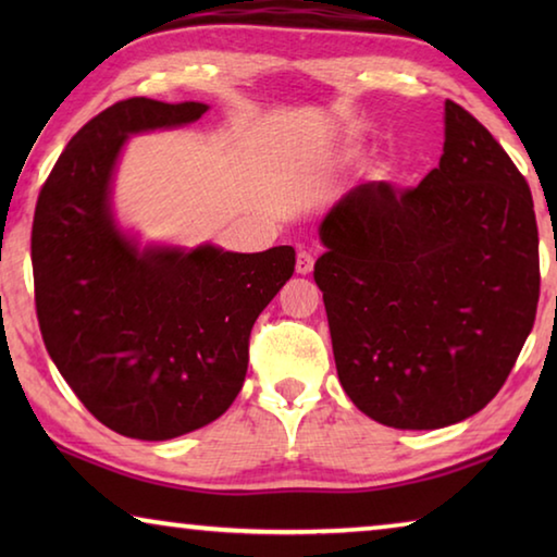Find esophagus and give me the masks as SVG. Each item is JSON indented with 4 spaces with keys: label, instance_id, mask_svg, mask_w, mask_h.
I'll list each match as a JSON object with an SVG mask.
<instances>
[{
    "label": "esophagus",
    "instance_id": "34e87169",
    "mask_svg": "<svg viewBox=\"0 0 557 557\" xmlns=\"http://www.w3.org/2000/svg\"><path fill=\"white\" fill-rule=\"evenodd\" d=\"M312 270H314L312 250H299L297 252V272H299V275H309Z\"/></svg>",
    "mask_w": 557,
    "mask_h": 557
}]
</instances>
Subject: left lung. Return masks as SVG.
<instances>
[{"label":"left lung","instance_id":"obj_1","mask_svg":"<svg viewBox=\"0 0 557 557\" xmlns=\"http://www.w3.org/2000/svg\"><path fill=\"white\" fill-rule=\"evenodd\" d=\"M336 373L398 430L455 425L502 391L541 295L533 196L474 115L445 102L440 166L412 188L356 186L319 225Z\"/></svg>","mask_w":557,"mask_h":557}]
</instances>
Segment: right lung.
<instances>
[{
  "instance_id": "1",
  "label": "right lung",
  "mask_w": 557,
  "mask_h": 557,
  "mask_svg": "<svg viewBox=\"0 0 557 557\" xmlns=\"http://www.w3.org/2000/svg\"><path fill=\"white\" fill-rule=\"evenodd\" d=\"M203 102L120 100L75 132L36 201L34 299L46 351L102 425L172 440L231 408L250 329L295 272V248H147L117 231L110 182L132 132L199 120Z\"/></svg>"
}]
</instances>
